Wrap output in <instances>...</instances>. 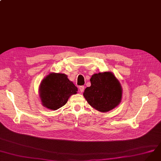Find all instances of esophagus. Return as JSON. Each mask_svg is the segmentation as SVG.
<instances>
[{
  "label": "esophagus",
  "mask_w": 161,
  "mask_h": 161,
  "mask_svg": "<svg viewBox=\"0 0 161 161\" xmlns=\"http://www.w3.org/2000/svg\"><path fill=\"white\" fill-rule=\"evenodd\" d=\"M79 90L80 91V92H83L84 90V86H80L79 87Z\"/></svg>",
  "instance_id": "esophagus-1"
}]
</instances>
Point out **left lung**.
Listing matches in <instances>:
<instances>
[{
	"label": "left lung",
	"mask_w": 161,
	"mask_h": 161,
	"mask_svg": "<svg viewBox=\"0 0 161 161\" xmlns=\"http://www.w3.org/2000/svg\"><path fill=\"white\" fill-rule=\"evenodd\" d=\"M90 82L91 86L85 89L83 95L92 108L104 113L114 109L120 103L122 86L112 72L95 73Z\"/></svg>",
	"instance_id": "left-lung-1"
}]
</instances>
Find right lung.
Instances as JSON below:
<instances>
[{
	"label": "right lung",
	"instance_id": "right-lung-1",
	"mask_svg": "<svg viewBox=\"0 0 161 161\" xmlns=\"http://www.w3.org/2000/svg\"><path fill=\"white\" fill-rule=\"evenodd\" d=\"M78 89L64 73H51L41 81L39 93L42 106L49 109L57 110L66 104Z\"/></svg>",
	"mask_w": 161,
	"mask_h": 161
}]
</instances>
